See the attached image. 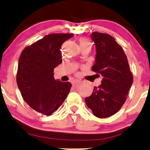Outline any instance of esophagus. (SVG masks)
Here are the masks:
<instances>
[{
  "mask_svg": "<svg viewBox=\"0 0 150 150\" xmlns=\"http://www.w3.org/2000/svg\"><path fill=\"white\" fill-rule=\"evenodd\" d=\"M81 80H78V79H76V80H74L73 82H72V83L73 84H77V83H81Z\"/></svg>",
  "mask_w": 150,
  "mask_h": 150,
  "instance_id": "1",
  "label": "esophagus"
}]
</instances>
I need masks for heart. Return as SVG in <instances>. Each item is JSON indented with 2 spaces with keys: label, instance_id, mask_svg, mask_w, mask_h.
Wrapping results in <instances>:
<instances>
[{
  "label": "heart",
  "instance_id": "heart-1",
  "mask_svg": "<svg viewBox=\"0 0 150 150\" xmlns=\"http://www.w3.org/2000/svg\"><path fill=\"white\" fill-rule=\"evenodd\" d=\"M90 44V41L87 39H81V44Z\"/></svg>",
  "mask_w": 150,
  "mask_h": 150
}]
</instances>
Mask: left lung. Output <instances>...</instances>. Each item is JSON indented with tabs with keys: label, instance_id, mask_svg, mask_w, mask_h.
<instances>
[{
	"label": "left lung",
	"instance_id": "8db88e82",
	"mask_svg": "<svg viewBox=\"0 0 150 150\" xmlns=\"http://www.w3.org/2000/svg\"><path fill=\"white\" fill-rule=\"evenodd\" d=\"M92 40L97 51L92 70L103 79L100 86L95 87L92 95L85 101L94 115L105 118L119 111L126 101L133 83V74L127 55L114 38L94 32Z\"/></svg>",
	"mask_w": 150,
	"mask_h": 150
}]
</instances>
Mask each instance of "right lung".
Segmentation results:
<instances>
[{"instance_id": "1", "label": "right lung", "mask_w": 150, "mask_h": 150, "mask_svg": "<svg viewBox=\"0 0 150 150\" xmlns=\"http://www.w3.org/2000/svg\"><path fill=\"white\" fill-rule=\"evenodd\" d=\"M71 34H50L22 51L16 83L24 101L44 115H51L64 102L71 89L69 82L55 80L53 69L62 62L60 48Z\"/></svg>"}]
</instances>
